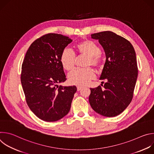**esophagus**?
<instances>
[{"label": "esophagus", "mask_w": 154, "mask_h": 154, "mask_svg": "<svg viewBox=\"0 0 154 154\" xmlns=\"http://www.w3.org/2000/svg\"><path fill=\"white\" fill-rule=\"evenodd\" d=\"M77 91H80L82 88V87L80 86H77Z\"/></svg>", "instance_id": "esophagus-1"}]
</instances>
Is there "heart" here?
Instances as JSON below:
<instances>
[{
  "mask_svg": "<svg viewBox=\"0 0 154 154\" xmlns=\"http://www.w3.org/2000/svg\"><path fill=\"white\" fill-rule=\"evenodd\" d=\"M77 48L81 54L88 57L87 66L91 64L97 66L100 64V49L94 42L90 40L85 41L78 45ZM75 60V54L74 51L69 48H66L61 56V63L63 68L67 71L71 70L74 67ZM94 77V72L90 68L74 69L68 74L69 82L77 86L86 85Z\"/></svg>",
  "mask_w": 154,
  "mask_h": 154,
  "instance_id": "obj_1",
  "label": "heart"
}]
</instances>
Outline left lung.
I'll return each mask as SVG.
<instances>
[{
  "label": "left lung",
  "mask_w": 154,
  "mask_h": 154,
  "mask_svg": "<svg viewBox=\"0 0 154 154\" xmlns=\"http://www.w3.org/2000/svg\"><path fill=\"white\" fill-rule=\"evenodd\" d=\"M103 48L106 60L100 79L106 82L91 88L89 102L98 114L106 117L119 115L133 98L138 77L135 49L124 38L105 31L91 35ZM103 86V85H102Z\"/></svg>",
  "instance_id": "8db88e82"
}]
</instances>
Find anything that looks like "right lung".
<instances>
[{
  "label": "right lung",
  "mask_w": 154,
  "mask_h": 154,
  "mask_svg": "<svg viewBox=\"0 0 154 154\" xmlns=\"http://www.w3.org/2000/svg\"><path fill=\"white\" fill-rule=\"evenodd\" d=\"M72 41L60 34L44 35L30 45L22 64L20 80L27 105L45 121H57L66 115L77 91L75 86L58 85L66 80L61 56Z\"/></svg>",
  "instance_id": "add662e5"
}]
</instances>
